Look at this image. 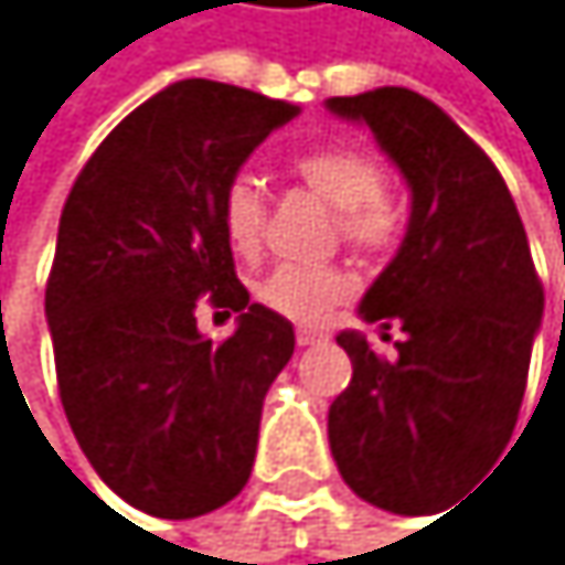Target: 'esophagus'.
<instances>
[{
  "label": "esophagus",
  "instance_id": "obj_1",
  "mask_svg": "<svg viewBox=\"0 0 565 565\" xmlns=\"http://www.w3.org/2000/svg\"><path fill=\"white\" fill-rule=\"evenodd\" d=\"M295 338H298V344H301V348H308V344L324 341V338H328V331H324V328H315V324H301V328L295 331Z\"/></svg>",
  "mask_w": 565,
  "mask_h": 565
}]
</instances>
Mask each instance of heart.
I'll list each match as a JSON object with an SVG mask.
<instances>
[{"label": "heart", "instance_id": "1", "mask_svg": "<svg viewBox=\"0 0 565 565\" xmlns=\"http://www.w3.org/2000/svg\"><path fill=\"white\" fill-rule=\"evenodd\" d=\"M291 173L338 211L341 234L361 250H382L398 234V217L385 196L379 163L351 147H318L301 153ZM221 227L241 257H254L267 227V200L254 177H234L221 196ZM351 291V277L328 264H277L260 285L257 301L291 321H321Z\"/></svg>", "mask_w": 565, "mask_h": 565}]
</instances>
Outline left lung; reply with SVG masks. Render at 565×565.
I'll return each mask as SVG.
<instances>
[{
    "mask_svg": "<svg viewBox=\"0 0 565 565\" xmlns=\"http://www.w3.org/2000/svg\"><path fill=\"white\" fill-rule=\"evenodd\" d=\"M324 106L365 124L412 193L402 247L358 305L361 321L398 324L405 341L385 361L361 331H341L351 385L328 408L331 456L351 492L412 515L509 446L543 285L505 180L446 109L405 86Z\"/></svg>",
    "mask_w": 565,
    "mask_h": 565,
    "instance_id": "1",
    "label": "left lung"
}]
</instances>
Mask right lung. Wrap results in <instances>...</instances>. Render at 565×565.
I'll return each instance as SVG.
<instances>
[{"mask_svg":"<svg viewBox=\"0 0 565 565\" xmlns=\"http://www.w3.org/2000/svg\"><path fill=\"white\" fill-rule=\"evenodd\" d=\"M301 106L180 79L89 157L60 217L46 285L60 398L99 479L160 519H193L250 479L260 408L295 328L234 274L221 196ZM238 311L214 345L195 305Z\"/></svg>","mask_w":565,"mask_h":565,"instance_id":"add662e5","label":"right lung"}]
</instances>
